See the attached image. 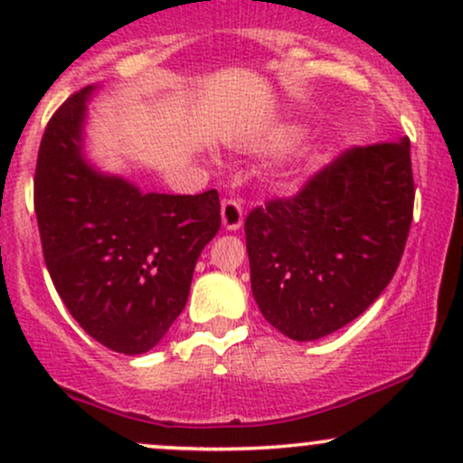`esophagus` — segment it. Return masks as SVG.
Returning a JSON list of instances; mask_svg holds the SVG:
<instances>
[{"instance_id":"obj_1","label":"esophagus","mask_w":463,"mask_h":463,"mask_svg":"<svg viewBox=\"0 0 463 463\" xmlns=\"http://www.w3.org/2000/svg\"><path fill=\"white\" fill-rule=\"evenodd\" d=\"M222 224L226 231H237L243 224V200L228 198L222 202Z\"/></svg>"}]
</instances>
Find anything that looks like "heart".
Listing matches in <instances>:
<instances>
[{
    "label": "heart",
    "instance_id": "1",
    "mask_svg": "<svg viewBox=\"0 0 463 463\" xmlns=\"http://www.w3.org/2000/svg\"><path fill=\"white\" fill-rule=\"evenodd\" d=\"M300 139H302V128H298V126H285V128H280L272 137V147H276V150H283V147L294 146V143Z\"/></svg>",
    "mask_w": 463,
    "mask_h": 463
}]
</instances>
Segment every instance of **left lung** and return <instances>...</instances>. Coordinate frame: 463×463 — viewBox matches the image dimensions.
<instances>
[{
  "label": "left lung",
  "instance_id": "left-lung-1",
  "mask_svg": "<svg viewBox=\"0 0 463 463\" xmlns=\"http://www.w3.org/2000/svg\"><path fill=\"white\" fill-rule=\"evenodd\" d=\"M409 141L353 146L289 198L246 217L252 294L280 333L311 342L359 317L390 285L413 220Z\"/></svg>",
  "mask_w": 463,
  "mask_h": 463
}]
</instances>
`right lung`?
<instances>
[{"instance_id": "right-lung-1", "label": "right lung", "mask_w": 463, "mask_h": 463, "mask_svg": "<svg viewBox=\"0 0 463 463\" xmlns=\"http://www.w3.org/2000/svg\"><path fill=\"white\" fill-rule=\"evenodd\" d=\"M91 91L67 98L41 139V246L73 320L102 346L141 354L187 305L195 261L222 226L220 195L141 194L128 180L93 172L80 143Z\"/></svg>"}]
</instances>
